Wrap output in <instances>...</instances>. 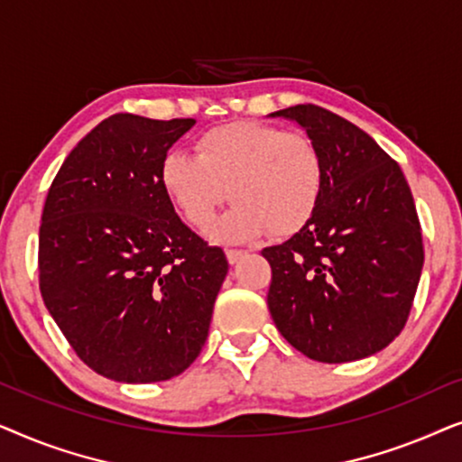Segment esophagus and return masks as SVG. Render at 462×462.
<instances>
[{
	"label": "esophagus",
	"instance_id": "34e87169",
	"mask_svg": "<svg viewBox=\"0 0 462 462\" xmlns=\"http://www.w3.org/2000/svg\"><path fill=\"white\" fill-rule=\"evenodd\" d=\"M244 256H245V250H226V261H229L231 264L239 263Z\"/></svg>",
	"mask_w": 462,
	"mask_h": 462
}]
</instances>
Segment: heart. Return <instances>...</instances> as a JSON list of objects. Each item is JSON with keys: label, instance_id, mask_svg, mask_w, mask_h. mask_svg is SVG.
<instances>
[{"label": "heart", "instance_id": "heart-1", "mask_svg": "<svg viewBox=\"0 0 462 462\" xmlns=\"http://www.w3.org/2000/svg\"><path fill=\"white\" fill-rule=\"evenodd\" d=\"M162 182L195 229H208L231 195L237 204L214 229L218 239L245 242L267 231L288 237L318 212L324 163L307 136L231 122L204 132L195 141V157L170 153L162 163Z\"/></svg>", "mask_w": 462, "mask_h": 462}]
</instances>
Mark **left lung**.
<instances>
[{
  "mask_svg": "<svg viewBox=\"0 0 462 462\" xmlns=\"http://www.w3.org/2000/svg\"><path fill=\"white\" fill-rule=\"evenodd\" d=\"M307 132L324 163L318 212L288 242L263 250L277 330L315 362L374 356L403 330L425 250L397 162L374 138L318 105L271 113Z\"/></svg>",
  "mask_w": 462,
  "mask_h": 462,
  "instance_id": "8db88e82",
  "label": "left lung"
}]
</instances>
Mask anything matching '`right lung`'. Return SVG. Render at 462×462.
<instances>
[{
  "label": "right lung",
  "instance_id": "1",
  "mask_svg": "<svg viewBox=\"0 0 462 462\" xmlns=\"http://www.w3.org/2000/svg\"><path fill=\"white\" fill-rule=\"evenodd\" d=\"M195 119L106 117L50 187L40 290L78 357L117 383L179 376L199 356L229 263L174 212L168 149Z\"/></svg>",
  "mask_w": 462,
  "mask_h": 462
}]
</instances>
